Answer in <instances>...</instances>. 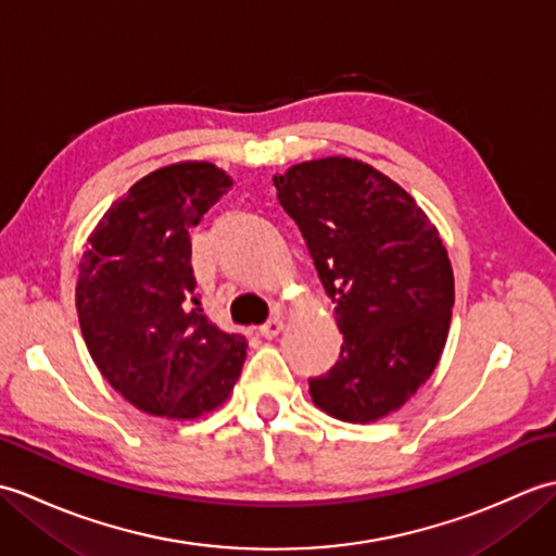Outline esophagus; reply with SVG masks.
Listing matches in <instances>:
<instances>
[{
	"label": "esophagus",
	"instance_id": "obj_1",
	"mask_svg": "<svg viewBox=\"0 0 556 556\" xmlns=\"http://www.w3.org/2000/svg\"><path fill=\"white\" fill-rule=\"evenodd\" d=\"M281 329H285V320H281V317H271V320H267L263 327H260V334L265 339H275Z\"/></svg>",
	"mask_w": 556,
	"mask_h": 556
}]
</instances>
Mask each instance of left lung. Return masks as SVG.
<instances>
[{"label": "left lung", "instance_id": "left-lung-1", "mask_svg": "<svg viewBox=\"0 0 556 556\" xmlns=\"http://www.w3.org/2000/svg\"><path fill=\"white\" fill-rule=\"evenodd\" d=\"M271 181L344 334L334 368L311 380L313 404L344 422L382 420L430 380L446 344L454 269L442 236L368 162L305 160Z\"/></svg>", "mask_w": 556, "mask_h": 556}]
</instances>
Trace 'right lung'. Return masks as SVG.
<instances>
[{
  "instance_id": "right-lung-1",
  "label": "right lung",
  "mask_w": 556,
  "mask_h": 556,
  "mask_svg": "<svg viewBox=\"0 0 556 556\" xmlns=\"http://www.w3.org/2000/svg\"><path fill=\"white\" fill-rule=\"evenodd\" d=\"M231 186L212 162L167 164L128 188L86 241L76 281L83 339L114 392L148 416L195 420L241 377L245 337L186 303L195 291L191 229Z\"/></svg>"
}]
</instances>
